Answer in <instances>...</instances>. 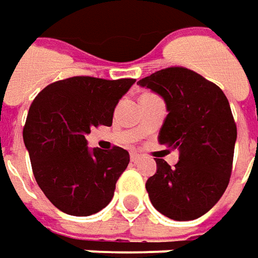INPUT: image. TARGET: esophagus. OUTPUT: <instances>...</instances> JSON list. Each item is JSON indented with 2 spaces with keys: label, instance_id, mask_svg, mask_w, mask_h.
<instances>
[{
  "label": "esophagus",
  "instance_id": "34e87169",
  "mask_svg": "<svg viewBox=\"0 0 258 258\" xmlns=\"http://www.w3.org/2000/svg\"><path fill=\"white\" fill-rule=\"evenodd\" d=\"M139 159H140V156L138 154V153H131V160H132V161H138Z\"/></svg>",
  "mask_w": 258,
  "mask_h": 258
}]
</instances>
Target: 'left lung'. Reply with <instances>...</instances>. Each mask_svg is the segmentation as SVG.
I'll return each mask as SVG.
<instances>
[{"label": "left lung", "instance_id": "obj_1", "mask_svg": "<svg viewBox=\"0 0 258 258\" xmlns=\"http://www.w3.org/2000/svg\"><path fill=\"white\" fill-rule=\"evenodd\" d=\"M138 84L164 98L168 115L159 142L180 152L174 167L156 159L157 173L146 182L149 198L170 219H197L230 180L237 127L229 101L218 85L185 67H167Z\"/></svg>", "mask_w": 258, "mask_h": 258}]
</instances>
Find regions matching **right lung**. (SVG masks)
Masks as SVG:
<instances>
[{"label": "right lung", "instance_id": "1", "mask_svg": "<svg viewBox=\"0 0 258 258\" xmlns=\"http://www.w3.org/2000/svg\"><path fill=\"white\" fill-rule=\"evenodd\" d=\"M135 78L77 76L51 83L33 99L24 142L37 185L54 207L73 216H90L111 202L129 153L87 147L91 127L111 126L115 106Z\"/></svg>", "mask_w": 258, "mask_h": 258}]
</instances>
